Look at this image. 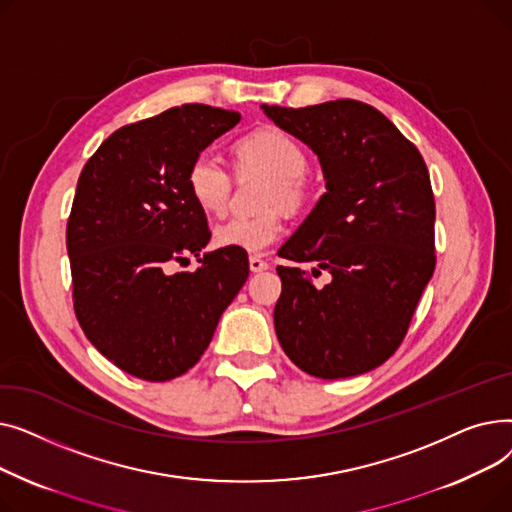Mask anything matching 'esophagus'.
<instances>
[{"mask_svg":"<svg viewBox=\"0 0 512 512\" xmlns=\"http://www.w3.org/2000/svg\"><path fill=\"white\" fill-rule=\"evenodd\" d=\"M249 267H251V272H263V270H267V261H263L261 257H257V255H253V257H249Z\"/></svg>","mask_w":512,"mask_h":512,"instance_id":"obj_1","label":"esophagus"}]
</instances>
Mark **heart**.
I'll return each mask as SVG.
<instances>
[{
    "mask_svg": "<svg viewBox=\"0 0 512 512\" xmlns=\"http://www.w3.org/2000/svg\"><path fill=\"white\" fill-rule=\"evenodd\" d=\"M234 161L240 174H261L270 178L267 209H297L307 197V155L290 134L280 128L263 126L234 147ZM186 186L193 201L209 215H222L230 203L232 178L211 153H199L186 170ZM284 226L278 213L261 218H232L213 230V242L224 249L259 255L282 236Z\"/></svg>",
    "mask_w": 512,
    "mask_h": 512,
    "instance_id": "b5f03b06",
    "label": "heart"
}]
</instances>
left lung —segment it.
<instances>
[{
    "mask_svg": "<svg viewBox=\"0 0 512 512\" xmlns=\"http://www.w3.org/2000/svg\"><path fill=\"white\" fill-rule=\"evenodd\" d=\"M261 110L317 155L326 180L278 255L313 261L332 280L317 288L301 267H276L280 346L321 380L367 373L394 355L436 267L425 161L382 112L355 99Z\"/></svg>",
    "mask_w": 512,
    "mask_h": 512,
    "instance_id": "obj_1",
    "label": "left lung"
}]
</instances>
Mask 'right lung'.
Instances as JSON below:
<instances>
[{
  "label": "right lung",
  "instance_id": "add662e5",
  "mask_svg": "<svg viewBox=\"0 0 512 512\" xmlns=\"http://www.w3.org/2000/svg\"><path fill=\"white\" fill-rule=\"evenodd\" d=\"M240 114L188 103L107 137L80 172L66 247L78 324L97 351L147 382L191 369L249 278L247 251H203L191 161ZM195 254V273L171 267Z\"/></svg>",
  "mask_w": 512,
  "mask_h": 512
}]
</instances>
